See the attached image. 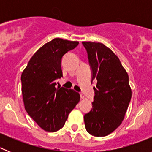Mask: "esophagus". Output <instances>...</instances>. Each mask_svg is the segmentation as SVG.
<instances>
[{
  "instance_id": "obj_1",
  "label": "esophagus",
  "mask_w": 152,
  "mask_h": 152,
  "mask_svg": "<svg viewBox=\"0 0 152 152\" xmlns=\"http://www.w3.org/2000/svg\"><path fill=\"white\" fill-rule=\"evenodd\" d=\"M80 98H81V99H84V98H85V96H84V95L83 94H80Z\"/></svg>"
}]
</instances>
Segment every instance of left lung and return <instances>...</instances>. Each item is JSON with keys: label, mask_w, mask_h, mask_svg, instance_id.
<instances>
[{"label": "left lung", "mask_w": 152, "mask_h": 152, "mask_svg": "<svg viewBox=\"0 0 152 152\" xmlns=\"http://www.w3.org/2000/svg\"><path fill=\"white\" fill-rule=\"evenodd\" d=\"M92 72L94 97L92 109L84 116L86 130L96 137L108 135L124 119L131 100L129 75L119 58L100 42H82Z\"/></svg>", "instance_id": "left-lung-1"}]
</instances>
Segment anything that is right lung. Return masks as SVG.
<instances>
[{
    "instance_id": "1",
    "label": "right lung",
    "mask_w": 152,
    "mask_h": 152,
    "mask_svg": "<svg viewBox=\"0 0 152 152\" xmlns=\"http://www.w3.org/2000/svg\"><path fill=\"white\" fill-rule=\"evenodd\" d=\"M78 44L60 38L52 39L32 56L21 75L25 110L45 131L62 128L80 100V94L74 90L56 88L57 80L62 77L63 56Z\"/></svg>"
}]
</instances>
